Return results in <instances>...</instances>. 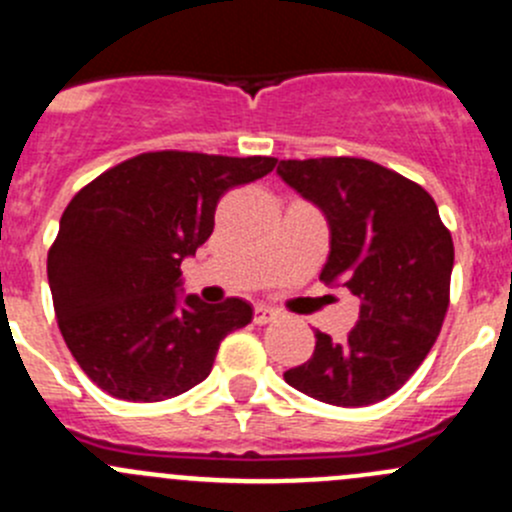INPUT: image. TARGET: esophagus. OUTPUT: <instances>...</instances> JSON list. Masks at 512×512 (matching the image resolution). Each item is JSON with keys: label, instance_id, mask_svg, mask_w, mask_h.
Returning <instances> with one entry per match:
<instances>
[{"label": "esophagus", "instance_id": "34e87169", "mask_svg": "<svg viewBox=\"0 0 512 512\" xmlns=\"http://www.w3.org/2000/svg\"><path fill=\"white\" fill-rule=\"evenodd\" d=\"M277 317H280V314H277V309L265 307V304H257L255 307V324H270V322H275Z\"/></svg>", "mask_w": 512, "mask_h": 512}]
</instances>
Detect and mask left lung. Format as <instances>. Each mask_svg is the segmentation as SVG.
Returning <instances> with one entry per match:
<instances>
[{
  "label": "left lung",
  "instance_id": "left-lung-1",
  "mask_svg": "<svg viewBox=\"0 0 512 512\" xmlns=\"http://www.w3.org/2000/svg\"><path fill=\"white\" fill-rule=\"evenodd\" d=\"M277 175L329 225L319 280L361 302L344 342L314 332V354L285 371L302 394L332 406H369L399 391L431 352L448 309L451 232L414 180L364 158L280 160Z\"/></svg>",
  "mask_w": 512,
  "mask_h": 512
}]
</instances>
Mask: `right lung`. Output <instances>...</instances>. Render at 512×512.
Returning <instances> with one entry per match:
<instances>
[{"mask_svg": "<svg viewBox=\"0 0 512 512\" xmlns=\"http://www.w3.org/2000/svg\"><path fill=\"white\" fill-rule=\"evenodd\" d=\"M275 163L141 153L66 205L46 272L61 337L98 389L151 404L208 379L220 342L252 322V307L237 297H180V262L210 237L227 190Z\"/></svg>", "mask_w": 512, "mask_h": 512, "instance_id": "right-lung-1", "label": "right lung"}]
</instances>
